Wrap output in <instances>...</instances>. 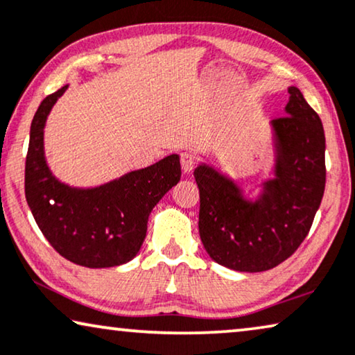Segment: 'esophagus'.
Wrapping results in <instances>:
<instances>
[{
  "label": "esophagus",
  "mask_w": 355,
  "mask_h": 355,
  "mask_svg": "<svg viewBox=\"0 0 355 355\" xmlns=\"http://www.w3.org/2000/svg\"><path fill=\"white\" fill-rule=\"evenodd\" d=\"M180 162H182L183 172L189 173L193 172L194 166H196V157H194L191 153H182V156H180Z\"/></svg>",
  "instance_id": "1"
}]
</instances>
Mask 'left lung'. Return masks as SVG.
I'll list each match as a JSON object with an SVG mask.
<instances>
[{"label":"left lung","mask_w":355,"mask_h":355,"mask_svg":"<svg viewBox=\"0 0 355 355\" xmlns=\"http://www.w3.org/2000/svg\"><path fill=\"white\" fill-rule=\"evenodd\" d=\"M286 116L273 119L275 178L256 201L212 167L194 171L199 234L209 256L238 272H266L293 256L306 239L325 191V132L318 114L289 87Z\"/></svg>","instance_id":"1"}]
</instances>
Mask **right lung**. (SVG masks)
I'll use <instances>...</instances> for the list:
<instances>
[{
	"label": "right lung",
	"instance_id": "add662e5",
	"mask_svg": "<svg viewBox=\"0 0 355 355\" xmlns=\"http://www.w3.org/2000/svg\"><path fill=\"white\" fill-rule=\"evenodd\" d=\"M62 87L40 104L30 125L26 157V199L49 244L77 266L106 268L137 256L148 217L161 198L180 182L177 154L98 188H71L53 177L44 161L43 128Z\"/></svg>",
	"mask_w": 355,
	"mask_h": 355
}]
</instances>
